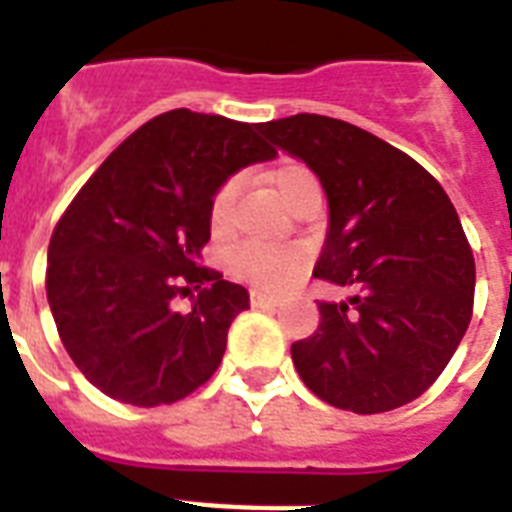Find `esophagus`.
<instances>
[{
	"mask_svg": "<svg viewBox=\"0 0 512 512\" xmlns=\"http://www.w3.org/2000/svg\"><path fill=\"white\" fill-rule=\"evenodd\" d=\"M252 305L255 308H279L281 300H276L271 295H263V292H252Z\"/></svg>",
	"mask_w": 512,
	"mask_h": 512,
	"instance_id": "1",
	"label": "esophagus"
}]
</instances>
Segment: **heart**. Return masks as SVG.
Wrapping results in <instances>:
<instances>
[{
	"mask_svg": "<svg viewBox=\"0 0 512 512\" xmlns=\"http://www.w3.org/2000/svg\"><path fill=\"white\" fill-rule=\"evenodd\" d=\"M271 183L279 193V199L292 207L303 193L316 191L319 183L308 167L303 164H281L271 172ZM233 193L236 183H225L217 188L209 204V228L215 236H223L231 228V212H233ZM233 268L247 276L255 287L260 289H281L292 284V281L303 273L305 255L295 247H241L233 255Z\"/></svg>",
	"mask_w": 512,
	"mask_h": 512,
	"instance_id": "obj_1",
	"label": "heart"
}]
</instances>
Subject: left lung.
Instances as JSON below:
<instances>
[{"label": "left lung", "instance_id": "8db88e82", "mask_svg": "<svg viewBox=\"0 0 512 512\" xmlns=\"http://www.w3.org/2000/svg\"><path fill=\"white\" fill-rule=\"evenodd\" d=\"M257 130L305 162L327 193L313 276L348 292L321 300V324L292 345L300 380L327 404L390 412L444 372L473 313L476 263L452 201L412 156L319 114Z\"/></svg>", "mask_w": 512, "mask_h": 512}]
</instances>
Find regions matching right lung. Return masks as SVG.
Masks as SVG:
<instances>
[{"label":"right lung","instance_id":"obj_1","mask_svg":"<svg viewBox=\"0 0 512 512\" xmlns=\"http://www.w3.org/2000/svg\"><path fill=\"white\" fill-rule=\"evenodd\" d=\"M276 151L257 124L175 108L135 130L76 193L47 249V300L68 356L106 396L180 401L223 361L249 292L201 268L209 204ZM200 292L191 314L177 291Z\"/></svg>","mask_w":512,"mask_h":512}]
</instances>
